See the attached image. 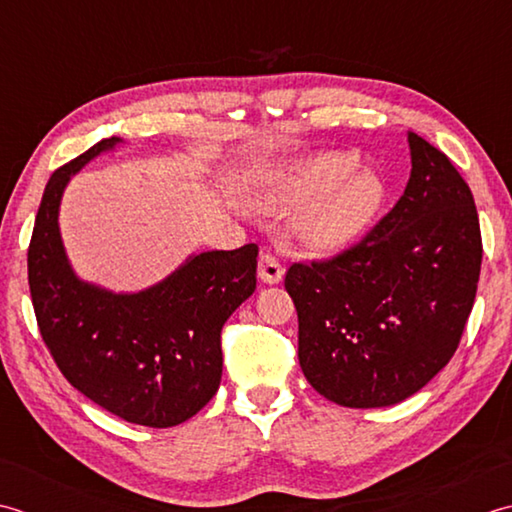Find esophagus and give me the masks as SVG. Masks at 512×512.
Returning <instances> with one entry per match:
<instances>
[{"instance_id": "obj_1", "label": "esophagus", "mask_w": 512, "mask_h": 512, "mask_svg": "<svg viewBox=\"0 0 512 512\" xmlns=\"http://www.w3.org/2000/svg\"><path fill=\"white\" fill-rule=\"evenodd\" d=\"M258 276H260V280H263V283L276 285V283H280V280H283L285 267L276 256L263 254L258 260Z\"/></svg>"}]
</instances>
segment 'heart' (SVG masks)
Wrapping results in <instances>:
<instances>
[{
  "label": "heart",
  "instance_id": "1",
  "mask_svg": "<svg viewBox=\"0 0 512 512\" xmlns=\"http://www.w3.org/2000/svg\"><path fill=\"white\" fill-rule=\"evenodd\" d=\"M358 156L329 152L291 165L269 201L276 207H305L294 232L316 254H336L356 243L380 214L387 190L378 174L358 170Z\"/></svg>",
  "mask_w": 512,
  "mask_h": 512
}]
</instances>
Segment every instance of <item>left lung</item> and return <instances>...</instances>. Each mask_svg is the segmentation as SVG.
I'll return each mask as SVG.
<instances>
[{
	"label": "left lung",
	"mask_w": 512,
	"mask_h": 512,
	"mask_svg": "<svg viewBox=\"0 0 512 512\" xmlns=\"http://www.w3.org/2000/svg\"><path fill=\"white\" fill-rule=\"evenodd\" d=\"M409 148L411 176L393 210L358 245L285 276L302 373L349 409L420 391L453 358L475 302L482 234L471 187L415 132Z\"/></svg>",
	"instance_id": "8db88e82"
}]
</instances>
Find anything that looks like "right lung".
<instances>
[{
  "label": "right lung",
  "instance_id": "1",
  "mask_svg": "<svg viewBox=\"0 0 512 512\" xmlns=\"http://www.w3.org/2000/svg\"><path fill=\"white\" fill-rule=\"evenodd\" d=\"M119 141L103 139L52 172L28 247V285L41 338L72 387L125 422L168 429L218 391L221 331L254 294L258 245L192 256L139 294L83 283L61 245V194L72 174Z\"/></svg>",
  "mask_w": 512,
  "mask_h": 512
}]
</instances>
